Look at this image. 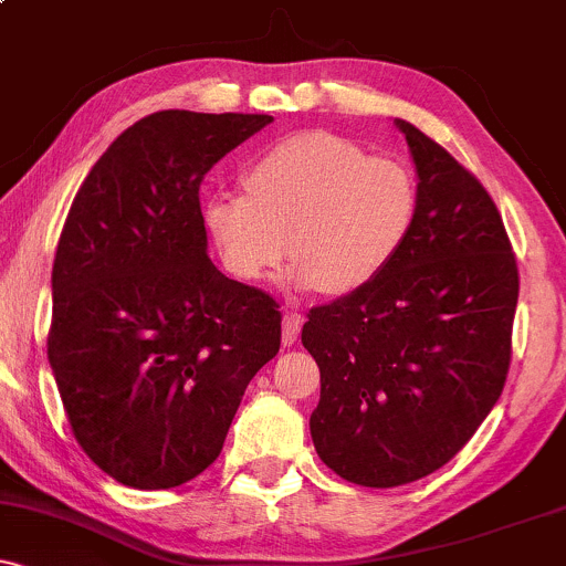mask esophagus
<instances>
[{
	"label": "esophagus",
	"mask_w": 566,
	"mask_h": 566,
	"mask_svg": "<svg viewBox=\"0 0 566 566\" xmlns=\"http://www.w3.org/2000/svg\"><path fill=\"white\" fill-rule=\"evenodd\" d=\"M301 327H303V314H297V311H284V322H282L284 346H292V343L297 340Z\"/></svg>",
	"instance_id": "34e87169"
}]
</instances>
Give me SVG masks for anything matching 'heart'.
<instances>
[{
    "label": "heart",
    "instance_id": "b5f03b06",
    "mask_svg": "<svg viewBox=\"0 0 566 566\" xmlns=\"http://www.w3.org/2000/svg\"><path fill=\"white\" fill-rule=\"evenodd\" d=\"M242 186L244 193L218 191L201 205L207 242L239 282L271 279L290 250L301 287L350 295L391 265L418 216V184L405 161L367 157L316 129L258 154Z\"/></svg>",
    "mask_w": 566,
    "mask_h": 566
}]
</instances>
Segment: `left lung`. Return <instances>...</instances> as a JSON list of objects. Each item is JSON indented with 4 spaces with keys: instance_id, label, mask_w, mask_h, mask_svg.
Masks as SVG:
<instances>
[{
    "instance_id": "obj_1",
    "label": "left lung",
    "mask_w": 566,
    "mask_h": 566,
    "mask_svg": "<svg viewBox=\"0 0 566 566\" xmlns=\"http://www.w3.org/2000/svg\"><path fill=\"white\" fill-rule=\"evenodd\" d=\"M418 170L405 247L365 290L316 305L311 439L346 482L399 486L441 469L495 407L511 367L518 269L495 201L437 140L396 119Z\"/></svg>"
}]
</instances>
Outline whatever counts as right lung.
Instances as JSON below:
<instances>
[{"label": "right lung", "mask_w": 566, "mask_h": 566, "mask_svg": "<svg viewBox=\"0 0 566 566\" xmlns=\"http://www.w3.org/2000/svg\"><path fill=\"white\" fill-rule=\"evenodd\" d=\"M269 122L143 116L63 223L50 367L76 441L119 484L170 490L216 463L244 388L279 354V303L212 265L199 205L210 167Z\"/></svg>", "instance_id": "right-lung-1"}]
</instances>
